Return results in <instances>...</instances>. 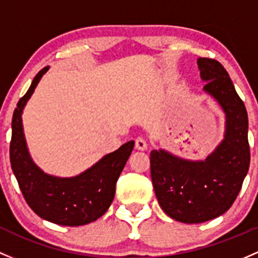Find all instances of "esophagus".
Masks as SVG:
<instances>
[{"label":"esophagus","mask_w":258,"mask_h":258,"mask_svg":"<svg viewBox=\"0 0 258 258\" xmlns=\"http://www.w3.org/2000/svg\"><path fill=\"white\" fill-rule=\"evenodd\" d=\"M135 148L139 149V150H145V149L148 148L147 140L143 137H138L137 139H135Z\"/></svg>","instance_id":"obj_1"}]
</instances>
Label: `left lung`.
Here are the masks:
<instances>
[{"instance_id": "obj_1", "label": "left lung", "mask_w": 258, "mask_h": 258, "mask_svg": "<svg viewBox=\"0 0 258 258\" xmlns=\"http://www.w3.org/2000/svg\"><path fill=\"white\" fill-rule=\"evenodd\" d=\"M204 89L226 113V135L205 161H187L164 150L150 153L153 186L161 209L176 221L200 224L232 206L249 166L248 118L224 66L199 58Z\"/></svg>"}]
</instances>
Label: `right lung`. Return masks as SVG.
Masks as SVG:
<instances>
[{
  "label": "right lung",
  "mask_w": 258,
  "mask_h": 258,
  "mask_svg": "<svg viewBox=\"0 0 258 258\" xmlns=\"http://www.w3.org/2000/svg\"><path fill=\"white\" fill-rule=\"evenodd\" d=\"M47 71L48 67L37 73L30 89L18 100L13 111L11 168L26 203L39 217L63 226H81L95 221L109 209L115 184L132 154L134 142L125 143L76 177L50 176L37 168L26 147L21 114Z\"/></svg>",
  "instance_id": "right-lung-1"
}]
</instances>
